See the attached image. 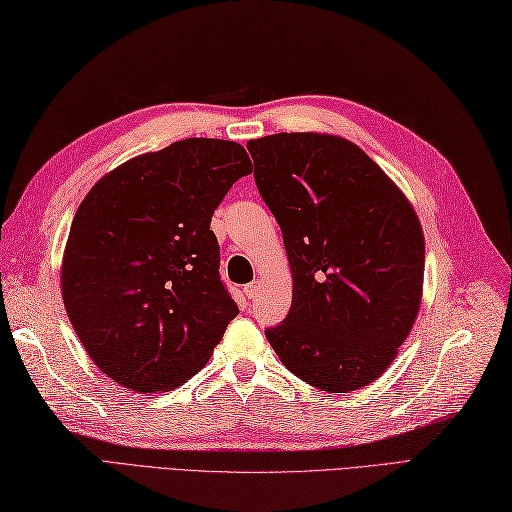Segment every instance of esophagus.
Listing matches in <instances>:
<instances>
[{"label":"esophagus","mask_w":512,"mask_h":512,"mask_svg":"<svg viewBox=\"0 0 512 512\" xmlns=\"http://www.w3.org/2000/svg\"><path fill=\"white\" fill-rule=\"evenodd\" d=\"M258 289H260V284H258V282H249V284H245L243 293L247 295V299H254V297H256V293H258Z\"/></svg>","instance_id":"34e87169"}]
</instances>
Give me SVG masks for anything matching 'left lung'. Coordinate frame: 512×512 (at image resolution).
Returning a JSON list of instances; mask_svg holds the SVG:
<instances>
[{
    "label": "left lung",
    "instance_id": "left-lung-1",
    "mask_svg": "<svg viewBox=\"0 0 512 512\" xmlns=\"http://www.w3.org/2000/svg\"><path fill=\"white\" fill-rule=\"evenodd\" d=\"M293 269V304L265 334L310 386L347 393L393 363L421 304L426 245L413 206L358 145L280 132L247 143Z\"/></svg>",
    "mask_w": 512,
    "mask_h": 512
}]
</instances>
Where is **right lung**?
Returning <instances> with one entry per match:
<instances>
[{
	"label": "right lung",
	"mask_w": 512,
	"mask_h": 512,
	"mask_svg": "<svg viewBox=\"0 0 512 512\" xmlns=\"http://www.w3.org/2000/svg\"><path fill=\"white\" fill-rule=\"evenodd\" d=\"M249 173L239 143L184 139L123 162L84 197L62 258V299L84 350L117 384L180 386L239 315L210 219Z\"/></svg>",
	"instance_id": "1"
}]
</instances>
